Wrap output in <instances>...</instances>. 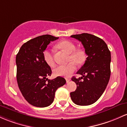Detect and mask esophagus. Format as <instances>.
Returning a JSON list of instances; mask_svg holds the SVG:
<instances>
[{"label": "esophagus", "instance_id": "esophagus-1", "mask_svg": "<svg viewBox=\"0 0 127 127\" xmlns=\"http://www.w3.org/2000/svg\"><path fill=\"white\" fill-rule=\"evenodd\" d=\"M66 80L67 83H69V82L70 81V78H66Z\"/></svg>", "mask_w": 127, "mask_h": 127}]
</instances>
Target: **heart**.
<instances>
[{"instance_id":"heart-1","label":"heart","mask_w":127,"mask_h":127,"mask_svg":"<svg viewBox=\"0 0 127 127\" xmlns=\"http://www.w3.org/2000/svg\"><path fill=\"white\" fill-rule=\"evenodd\" d=\"M57 47L64 52L69 54V61H72L66 65L58 66L54 69V74L56 76H69L76 69L77 64L84 63L86 58V54L83 49H76L75 44L69 40H64L57 44ZM43 59L47 64L50 66H54L52 52L49 49H45L43 54Z\"/></svg>"}]
</instances>
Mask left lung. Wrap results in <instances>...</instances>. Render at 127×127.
I'll return each mask as SVG.
<instances>
[{
  "label": "left lung",
  "instance_id": "8db88e82",
  "mask_svg": "<svg viewBox=\"0 0 127 127\" xmlns=\"http://www.w3.org/2000/svg\"><path fill=\"white\" fill-rule=\"evenodd\" d=\"M70 37L81 42L87 55L84 64L76 73L81 77L72 78L76 89L70 93V97L76 105H91L101 96L109 81L110 51L104 40L93 35L83 33Z\"/></svg>",
  "mask_w": 127,
  "mask_h": 127
}]
</instances>
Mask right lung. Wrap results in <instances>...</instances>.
Listing matches in <instances>:
<instances>
[{
  "mask_svg": "<svg viewBox=\"0 0 127 127\" xmlns=\"http://www.w3.org/2000/svg\"><path fill=\"white\" fill-rule=\"evenodd\" d=\"M58 37L43 35L31 39L22 46L16 55L17 81L25 99L37 107L51 105L57 89L66 84L61 76L48 79L51 67L43 59V54L48 45Z\"/></svg>",
  "mask_w": 127,
  "mask_h": 127,
  "instance_id": "obj_1",
  "label": "right lung"
}]
</instances>
